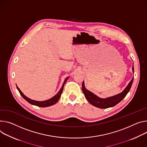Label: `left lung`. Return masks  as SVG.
<instances>
[{
    "instance_id": "8db88e82",
    "label": "left lung",
    "mask_w": 147,
    "mask_h": 147,
    "mask_svg": "<svg viewBox=\"0 0 147 147\" xmlns=\"http://www.w3.org/2000/svg\"><path fill=\"white\" fill-rule=\"evenodd\" d=\"M132 71L134 72V66H132ZM133 80H134V77H133L131 82L129 83L128 86L122 92L107 98L103 99L99 98L97 96L93 94L92 92L87 90L85 87L84 82L82 84V90L85 96V97L91 104L100 109H107L115 106L126 96L127 93L130 90L133 82Z\"/></svg>"
}]
</instances>
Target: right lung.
<instances>
[{
  "instance_id": "right-lung-1",
  "label": "right lung",
  "mask_w": 147,
  "mask_h": 147,
  "mask_svg": "<svg viewBox=\"0 0 147 147\" xmlns=\"http://www.w3.org/2000/svg\"><path fill=\"white\" fill-rule=\"evenodd\" d=\"M68 78H69V77H67L65 79L64 82L63 83V84L61 89L60 90V91H59V92L57 93V94L56 96H55L54 97H52L51 98H50L49 100H46V101H35V100H31V99L29 98L28 97L25 96L23 94L22 92L20 91V90L19 88V87L17 86H16V87H17V88H18V91L20 92V95L22 96V97L26 101H27L28 102H29L30 104H31L32 105H34L38 106V107H49V106H51L52 105H54L55 104H56L59 101V100L60 99V98L61 97V95L62 94V92H63V88H64V86L65 83H66L67 80Z\"/></svg>"
}]
</instances>
